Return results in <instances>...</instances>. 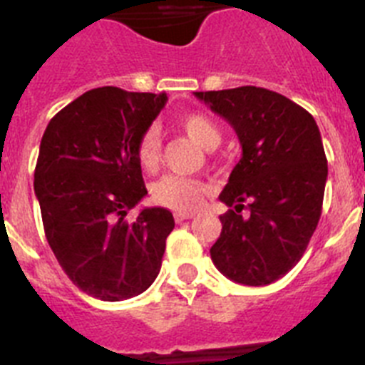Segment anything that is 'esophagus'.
Here are the masks:
<instances>
[{
    "label": "esophagus",
    "instance_id": "esophagus-1",
    "mask_svg": "<svg viewBox=\"0 0 365 365\" xmlns=\"http://www.w3.org/2000/svg\"><path fill=\"white\" fill-rule=\"evenodd\" d=\"M193 217H195V214H188V212H179V214H175L177 221H188V219Z\"/></svg>",
    "mask_w": 365,
    "mask_h": 365
}]
</instances>
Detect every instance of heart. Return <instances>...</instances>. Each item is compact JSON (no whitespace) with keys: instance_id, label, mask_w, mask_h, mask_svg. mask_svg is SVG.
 <instances>
[{"instance_id":"b5f03b06","label":"heart","mask_w":365,"mask_h":365,"mask_svg":"<svg viewBox=\"0 0 365 365\" xmlns=\"http://www.w3.org/2000/svg\"><path fill=\"white\" fill-rule=\"evenodd\" d=\"M177 125L192 140L205 150H214L221 143L219 125L202 113H186L177 118ZM137 157L144 170H155L160 160V138L155 128H148L137 140ZM208 193L206 182L188 177L166 175L153 186V199L159 205L175 208V210L192 212L202 205V199Z\"/></svg>"}]
</instances>
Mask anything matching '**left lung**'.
<instances>
[{
	"mask_svg": "<svg viewBox=\"0 0 365 365\" xmlns=\"http://www.w3.org/2000/svg\"><path fill=\"white\" fill-rule=\"evenodd\" d=\"M199 100L240 137L243 155L219 199L221 235L214 265L243 285H269L302 259L324 205L327 159L316 120L302 106L263 87L199 91ZM247 204L248 216L240 210Z\"/></svg>",
	"mask_w": 365,
	"mask_h": 365,
	"instance_id": "left-lung-1",
	"label": "left lung"
}]
</instances>
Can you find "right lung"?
<instances>
[{"instance_id":"1","label":"right lung","mask_w":365,"mask_h":365,"mask_svg":"<svg viewBox=\"0 0 365 365\" xmlns=\"http://www.w3.org/2000/svg\"><path fill=\"white\" fill-rule=\"evenodd\" d=\"M166 100L96 87L58 111L41 137L34 193L45 237L71 282L93 298H133L160 270L172 212L124 217L148 193L137 140Z\"/></svg>"}]
</instances>
